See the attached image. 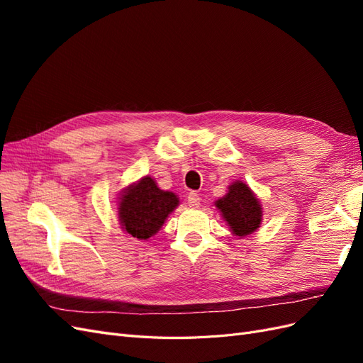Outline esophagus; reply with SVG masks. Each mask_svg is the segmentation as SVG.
<instances>
[{
    "label": "esophagus",
    "mask_w": 363,
    "mask_h": 363,
    "mask_svg": "<svg viewBox=\"0 0 363 363\" xmlns=\"http://www.w3.org/2000/svg\"><path fill=\"white\" fill-rule=\"evenodd\" d=\"M200 201H201V199H200V195L196 194V192H191L188 195V203H189L191 207H199Z\"/></svg>",
    "instance_id": "34e87169"
}]
</instances>
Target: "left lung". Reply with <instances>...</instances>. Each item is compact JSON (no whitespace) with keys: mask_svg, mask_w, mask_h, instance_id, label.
<instances>
[{"mask_svg":"<svg viewBox=\"0 0 363 363\" xmlns=\"http://www.w3.org/2000/svg\"><path fill=\"white\" fill-rule=\"evenodd\" d=\"M215 204L235 236L244 238L260 227L262 204L244 182L230 184L225 196Z\"/></svg>","mask_w":363,"mask_h":363,"instance_id":"obj_1","label":"left lung"}]
</instances>
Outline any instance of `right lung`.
<instances>
[{
	"label": "right lung",
	"mask_w": 363,
	"mask_h": 363,
	"mask_svg": "<svg viewBox=\"0 0 363 363\" xmlns=\"http://www.w3.org/2000/svg\"><path fill=\"white\" fill-rule=\"evenodd\" d=\"M177 206V195L159 189L155 179L147 175L138 183L130 184L121 194L118 206L119 223L124 232L145 240L159 232L164 219Z\"/></svg>",
	"instance_id": "obj_1"
}]
</instances>
